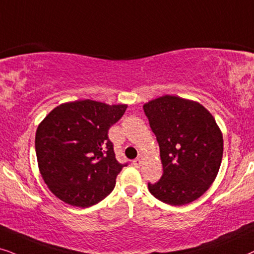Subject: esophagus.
<instances>
[{"label": "esophagus", "instance_id": "obj_1", "mask_svg": "<svg viewBox=\"0 0 254 254\" xmlns=\"http://www.w3.org/2000/svg\"><path fill=\"white\" fill-rule=\"evenodd\" d=\"M143 160H144V157H143L142 155L139 156V157H137V159H135V160L133 161V166H134V167H137V168H139V167L141 166V164H142Z\"/></svg>", "mask_w": 254, "mask_h": 254}]
</instances>
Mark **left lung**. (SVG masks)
<instances>
[{
	"label": "left lung",
	"instance_id": "8db88e82",
	"mask_svg": "<svg viewBox=\"0 0 254 254\" xmlns=\"http://www.w3.org/2000/svg\"><path fill=\"white\" fill-rule=\"evenodd\" d=\"M159 142L163 175L148 183L151 195L169 205L199 198L216 180L223 159V134L198 101L166 94L143 105Z\"/></svg>",
	"mask_w": 254,
	"mask_h": 254
}]
</instances>
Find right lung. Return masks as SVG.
I'll return each instance as SVG.
<instances>
[{
    "mask_svg": "<svg viewBox=\"0 0 254 254\" xmlns=\"http://www.w3.org/2000/svg\"><path fill=\"white\" fill-rule=\"evenodd\" d=\"M126 108L85 99L61 104L41 121L35 137L38 169L56 197L88 207L112 192L124 166L115 159L108 129Z\"/></svg>",
    "mask_w": 254,
    "mask_h": 254,
    "instance_id": "1",
    "label": "right lung"
}]
</instances>
